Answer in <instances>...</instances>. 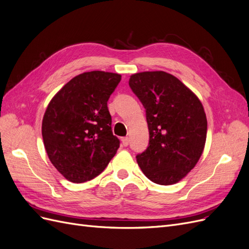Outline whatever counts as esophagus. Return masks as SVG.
<instances>
[{"label": "esophagus", "instance_id": "1", "mask_svg": "<svg viewBox=\"0 0 249 249\" xmlns=\"http://www.w3.org/2000/svg\"><path fill=\"white\" fill-rule=\"evenodd\" d=\"M122 143H123L124 146H127V145H129V143H130L129 137H123V138H122Z\"/></svg>", "mask_w": 249, "mask_h": 249}]
</instances>
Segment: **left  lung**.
Here are the masks:
<instances>
[{
  "instance_id": "8db88e82",
  "label": "left lung",
  "mask_w": 249,
  "mask_h": 249,
  "mask_svg": "<svg viewBox=\"0 0 249 249\" xmlns=\"http://www.w3.org/2000/svg\"><path fill=\"white\" fill-rule=\"evenodd\" d=\"M129 85L146 110L149 144L136 157L145 177L173 185L197 164L207 139V116L197 95L162 71L130 77Z\"/></svg>"
}]
</instances>
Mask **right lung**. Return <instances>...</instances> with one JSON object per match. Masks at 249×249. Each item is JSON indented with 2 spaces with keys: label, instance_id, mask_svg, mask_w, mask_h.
<instances>
[{
  "label": "right lung",
  "instance_id": "right-lung-1",
  "mask_svg": "<svg viewBox=\"0 0 249 249\" xmlns=\"http://www.w3.org/2000/svg\"><path fill=\"white\" fill-rule=\"evenodd\" d=\"M119 73L92 71L72 78L50 101L41 133L51 163L72 183H84L107 167L119 147L107 102Z\"/></svg>",
  "mask_w": 249,
  "mask_h": 249
}]
</instances>
